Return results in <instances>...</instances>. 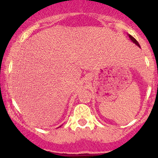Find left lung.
<instances>
[{
	"mask_svg": "<svg viewBox=\"0 0 158 158\" xmlns=\"http://www.w3.org/2000/svg\"><path fill=\"white\" fill-rule=\"evenodd\" d=\"M128 36H129V38H130V40H131L132 42H133L134 44H135V45H137V46H138V47H139V48H141V47H140V45H139V44H138V41H137L136 40H135V38H134L133 36H131V35H130V34H128Z\"/></svg>",
	"mask_w": 158,
	"mask_h": 158,
	"instance_id": "obj_1",
	"label": "left lung"
}]
</instances>
